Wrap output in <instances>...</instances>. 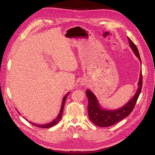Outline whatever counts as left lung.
I'll return each mask as SVG.
<instances>
[{
  "instance_id": "1",
  "label": "left lung",
  "mask_w": 155,
  "mask_h": 155,
  "mask_svg": "<svg viewBox=\"0 0 155 155\" xmlns=\"http://www.w3.org/2000/svg\"><path fill=\"white\" fill-rule=\"evenodd\" d=\"M127 39L130 47L137 58L139 59L141 64L140 53L136 46L129 37H127ZM142 78V71L141 70L139 82L137 83L138 88L135 94L123 107L117 109H107L102 107L95 95L88 89L87 90L86 94L88 101V113L90 120L96 126L109 127L116 124L118 122L127 117L133 111L141 93L143 84Z\"/></svg>"
}]
</instances>
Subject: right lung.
Wrapping results in <instances>:
<instances>
[{
	"mask_svg": "<svg viewBox=\"0 0 155 155\" xmlns=\"http://www.w3.org/2000/svg\"><path fill=\"white\" fill-rule=\"evenodd\" d=\"M70 93V92H68L66 95H65L63 98L62 99V102H61V109H60V112L58 114V115L57 116V117L54 119L51 122H50V123H48L47 124H35V123H31V121H29V123L31 124H32V125H34L35 126H37V127H41V128H49L50 127H52V126H54V125H56L57 123H58V122L60 121V120L61 119V117H62V114H63V108H64V103H65V101H66L67 99V97H68V94ZM20 114V113H19Z\"/></svg>",
	"mask_w": 155,
	"mask_h": 155,
	"instance_id": "right-lung-1",
	"label": "right lung"
}]
</instances>
